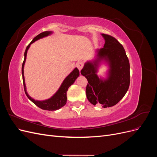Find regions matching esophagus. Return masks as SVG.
<instances>
[{
  "label": "esophagus",
  "instance_id": "1",
  "mask_svg": "<svg viewBox=\"0 0 157 157\" xmlns=\"http://www.w3.org/2000/svg\"><path fill=\"white\" fill-rule=\"evenodd\" d=\"M76 66H77V67L78 69V70L80 71L83 67L84 63H83L82 61H78V62L76 63Z\"/></svg>",
  "mask_w": 157,
  "mask_h": 157
}]
</instances>
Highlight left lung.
Wrapping results in <instances>:
<instances>
[{"mask_svg":"<svg viewBox=\"0 0 157 157\" xmlns=\"http://www.w3.org/2000/svg\"><path fill=\"white\" fill-rule=\"evenodd\" d=\"M105 39L103 48L98 50L97 58L88 61L80 71L87 78L86 93L88 101L94 105L103 108L115 105L124 96L130 86V63L122 45L113 36L102 34ZM101 60L109 65L107 79H99L97 67Z\"/></svg>","mask_w":157,"mask_h":157,"instance_id":"left-lung-1","label":"left lung"}]
</instances>
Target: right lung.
I'll list each match as a JSON object with an SVG mask.
<instances>
[{"label":"right lung","mask_w":157,"mask_h":157,"mask_svg":"<svg viewBox=\"0 0 157 157\" xmlns=\"http://www.w3.org/2000/svg\"><path fill=\"white\" fill-rule=\"evenodd\" d=\"M52 31H44L43 33H40L39 35H38L36 36H35L33 40L30 42V44L27 46L26 50L25 51L24 54V60H23V62L22 64V68H21V73H22V77H23V86H24V91L26 94L27 98H29L30 100L35 103V105L39 107V108L44 109V110H48V111H56L58 110V109L63 107L66 103H67V91L71 85H72L75 80L79 76V71L77 68H75L72 72H71L67 77L65 78L63 82L61 84V86L59 87V90L57 91V92L53 96L50 98V99H46V100L44 101H38L35 100L34 99L31 98L29 94H27V90H26V86L25 84V78H24V75H23V67H24L25 62L26 60V56H27V52L28 49L29 48L30 45L33 43V42H35L36 40H39L42 38L48 36L49 35L52 34Z\"/></svg>","instance_id":"right-lung-1"}]
</instances>
